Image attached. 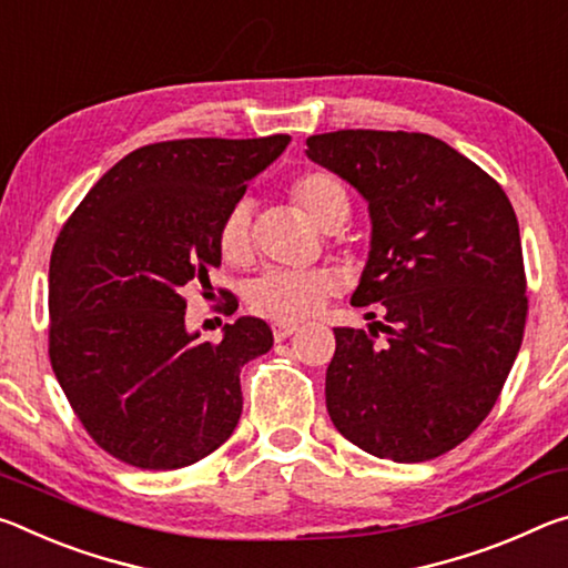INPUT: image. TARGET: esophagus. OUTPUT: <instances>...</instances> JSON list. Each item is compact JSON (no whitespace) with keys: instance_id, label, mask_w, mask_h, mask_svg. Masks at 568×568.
I'll use <instances>...</instances> for the list:
<instances>
[{"instance_id":"obj_1","label":"esophagus","mask_w":568,"mask_h":568,"mask_svg":"<svg viewBox=\"0 0 568 568\" xmlns=\"http://www.w3.org/2000/svg\"><path fill=\"white\" fill-rule=\"evenodd\" d=\"M272 332H274V339L282 342L286 337H292V334L296 332V324H278V322H274L272 324Z\"/></svg>"}]
</instances>
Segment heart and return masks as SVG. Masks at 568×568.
Listing matches in <instances>:
<instances>
[{
    "mask_svg": "<svg viewBox=\"0 0 568 568\" xmlns=\"http://www.w3.org/2000/svg\"><path fill=\"white\" fill-rule=\"evenodd\" d=\"M292 201L306 221L320 231L332 229L347 216V193L332 173L310 171L292 185ZM216 246L223 262L246 264L251 256V203L236 201L219 223ZM334 292L327 272H266L248 286L246 304L258 317L278 324H294L312 317Z\"/></svg>",
    "mask_w": 568,
    "mask_h": 568,
    "instance_id": "1",
    "label": "heart"
}]
</instances>
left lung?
I'll return each instance as SVG.
<instances>
[{
	"label": "left lung",
	"instance_id": "1",
	"mask_svg": "<svg viewBox=\"0 0 568 568\" xmlns=\"http://www.w3.org/2000/svg\"><path fill=\"white\" fill-rule=\"evenodd\" d=\"M306 155L367 201L369 258L352 304H383L369 332L334 329L327 413L377 458H438L486 420L524 339L514 206L486 171L425 133L337 130L306 138Z\"/></svg>",
	"mask_w": 568,
	"mask_h": 568
}]
</instances>
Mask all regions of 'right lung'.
Wrapping results in <instances>:
<instances>
[{
	"label": "right lung",
	"mask_w": 568,
	"mask_h": 568,
	"mask_svg": "<svg viewBox=\"0 0 568 568\" xmlns=\"http://www.w3.org/2000/svg\"><path fill=\"white\" fill-rule=\"evenodd\" d=\"M290 135L185 138L118 161L64 223L50 258V362L102 450L173 470L226 443L244 407L239 372L272 349L264 320L221 342L185 329V284L221 266L219 223ZM239 306V304H236ZM234 304L223 314H234Z\"/></svg>",
	"instance_id": "add662e5"
}]
</instances>
